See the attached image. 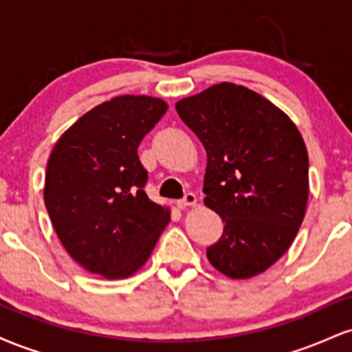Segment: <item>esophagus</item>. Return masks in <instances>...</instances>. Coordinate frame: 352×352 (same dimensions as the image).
Here are the masks:
<instances>
[{"label": "esophagus", "instance_id": "esophagus-1", "mask_svg": "<svg viewBox=\"0 0 352 352\" xmlns=\"http://www.w3.org/2000/svg\"><path fill=\"white\" fill-rule=\"evenodd\" d=\"M197 195L195 193H192V192H188V193H185V197L182 200H179L177 201V205H179V208H187V207H195L197 205Z\"/></svg>", "mask_w": 352, "mask_h": 352}]
</instances>
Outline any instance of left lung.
Instances as JSON below:
<instances>
[{"label":"left lung","mask_w":352,"mask_h":352,"mask_svg":"<svg viewBox=\"0 0 352 352\" xmlns=\"http://www.w3.org/2000/svg\"><path fill=\"white\" fill-rule=\"evenodd\" d=\"M175 109L204 144V204L225 223L208 261L232 280L266 272L288 252L308 207V151L296 124L233 82L213 84Z\"/></svg>","instance_id":"left-lung-1"}]
</instances>
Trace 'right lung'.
I'll list each match as a JSON object with an SVG mask.
<instances>
[{
  "label": "right lung",
  "instance_id": "right-lung-1",
  "mask_svg": "<svg viewBox=\"0 0 352 352\" xmlns=\"http://www.w3.org/2000/svg\"><path fill=\"white\" fill-rule=\"evenodd\" d=\"M152 96H117L79 117L47 160L44 204L76 263L107 280L135 274L170 221L144 192L137 148L167 112Z\"/></svg>",
  "mask_w": 352,
  "mask_h": 352
}]
</instances>
